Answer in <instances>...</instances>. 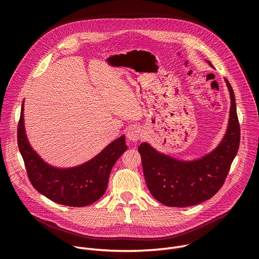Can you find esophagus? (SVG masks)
<instances>
[{
  "label": "esophagus",
  "mask_w": 259,
  "mask_h": 259,
  "mask_svg": "<svg viewBox=\"0 0 259 259\" xmlns=\"http://www.w3.org/2000/svg\"><path fill=\"white\" fill-rule=\"evenodd\" d=\"M126 135H127V138L129 139V141L136 142V141H138L141 138L142 131H141V129L139 127L134 125V126H131V127L128 128Z\"/></svg>",
  "instance_id": "obj_1"
}]
</instances>
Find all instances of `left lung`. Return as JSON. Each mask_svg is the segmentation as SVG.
<instances>
[{"label":"left lung","instance_id":"obj_1","mask_svg":"<svg viewBox=\"0 0 259 259\" xmlns=\"http://www.w3.org/2000/svg\"><path fill=\"white\" fill-rule=\"evenodd\" d=\"M226 82L231 96L229 126L225 137L211 153L194 161H180L156 151L147 142L138 146L146 186L163 205L194 206L209 200L223 187L240 145L235 94L227 79Z\"/></svg>","mask_w":259,"mask_h":259}]
</instances>
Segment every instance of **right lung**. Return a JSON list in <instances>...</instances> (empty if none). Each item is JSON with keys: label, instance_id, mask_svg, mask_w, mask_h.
Listing matches in <instances>:
<instances>
[{"label": "right lung", "instance_id": "right-lung-1", "mask_svg": "<svg viewBox=\"0 0 259 259\" xmlns=\"http://www.w3.org/2000/svg\"><path fill=\"white\" fill-rule=\"evenodd\" d=\"M17 141L32 187L49 200L70 207H84L96 202L106 191L110 171L126 152L121 136L90 161L72 168H56L41 159L30 146L24 129L23 102L17 128Z\"/></svg>", "mask_w": 259, "mask_h": 259}]
</instances>
